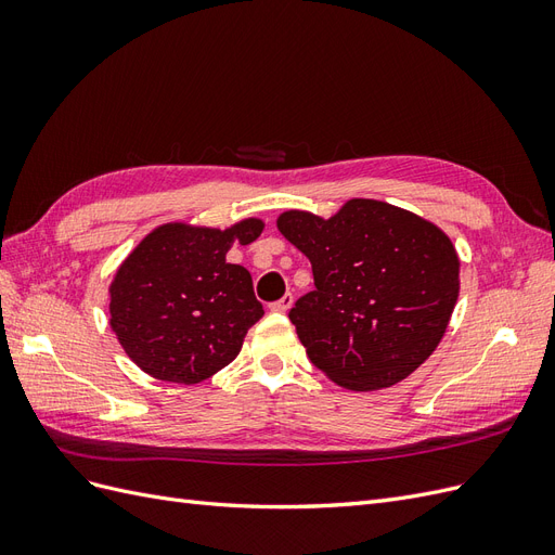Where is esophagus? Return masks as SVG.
Wrapping results in <instances>:
<instances>
[{
	"mask_svg": "<svg viewBox=\"0 0 555 555\" xmlns=\"http://www.w3.org/2000/svg\"><path fill=\"white\" fill-rule=\"evenodd\" d=\"M294 306V296L292 294H284L275 304H271L273 312H289V308Z\"/></svg>",
	"mask_w": 555,
	"mask_h": 555,
	"instance_id": "esophagus-1",
	"label": "esophagus"
}]
</instances>
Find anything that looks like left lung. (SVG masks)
Masks as SVG:
<instances>
[{
	"mask_svg": "<svg viewBox=\"0 0 555 555\" xmlns=\"http://www.w3.org/2000/svg\"><path fill=\"white\" fill-rule=\"evenodd\" d=\"M278 229L312 263L314 289L289 319L328 379L349 391L386 389L440 345L461 259L438 224L384 201L349 198L328 220L284 210Z\"/></svg>",
	"mask_w": 555,
	"mask_h": 555,
	"instance_id": "8db88e82",
	"label": "left lung"
}]
</instances>
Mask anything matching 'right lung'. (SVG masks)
<instances>
[{"mask_svg": "<svg viewBox=\"0 0 555 555\" xmlns=\"http://www.w3.org/2000/svg\"><path fill=\"white\" fill-rule=\"evenodd\" d=\"M261 231L257 217L229 229L169 222L131 249L108 287V312L117 340L143 373L198 384L238 357L263 308L247 268L229 263L227 251Z\"/></svg>", "mask_w": 555, "mask_h": 555, "instance_id": "1", "label": "right lung"}]
</instances>
